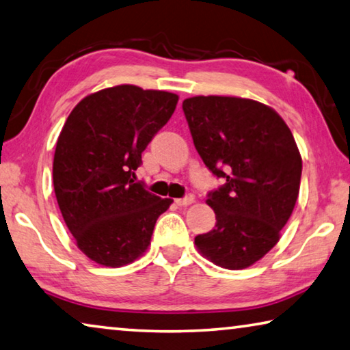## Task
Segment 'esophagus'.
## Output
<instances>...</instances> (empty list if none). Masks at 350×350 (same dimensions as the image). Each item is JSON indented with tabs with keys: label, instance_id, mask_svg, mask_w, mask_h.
<instances>
[{
	"label": "esophagus",
	"instance_id": "esophagus-1",
	"mask_svg": "<svg viewBox=\"0 0 350 350\" xmlns=\"http://www.w3.org/2000/svg\"><path fill=\"white\" fill-rule=\"evenodd\" d=\"M175 203L178 204V206H189V204L193 203V197L192 196H187L185 198H176Z\"/></svg>",
	"mask_w": 350,
	"mask_h": 350
}]
</instances>
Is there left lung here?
I'll use <instances>...</instances> for the list:
<instances>
[{
	"mask_svg": "<svg viewBox=\"0 0 350 350\" xmlns=\"http://www.w3.org/2000/svg\"><path fill=\"white\" fill-rule=\"evenodd\" d=\"M183 111L206 167L226 181L208 193L217 223L196 245L215 265L243 270L279 242L299 193L301 153L284 119L257 100L196 96Z\"/></svg>",
	"mask_w": 350,
	"mask_h": 350,
	"instance_id": "1",
	"label": "left lung"
}]
</instances>
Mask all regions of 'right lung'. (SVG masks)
I'll list each match as a JSON object with an SVG mask.
<instances>
[{
    "mask_svg": "<svg viewBox=\"0 0 350 350\" xmlns=\"http://www.w3.org/2000/svg\"><path fill=\"white\" fill-rule=\"evenodd\" d=\"M178 96L118 85L83 97L68 116L54 153L57 203L77 248L105 267L136 260L174 200L135 181L141 154L175 111Z\"/></svg>",
    "mask_w": 350,
    "mask_h": 350,
    "instance_id": "add662e5",
    "label": "right lung"
}]
</instances>
